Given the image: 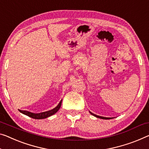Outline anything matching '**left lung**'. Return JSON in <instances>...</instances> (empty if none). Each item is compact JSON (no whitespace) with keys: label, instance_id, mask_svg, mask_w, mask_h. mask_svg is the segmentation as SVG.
<instances>
[{"label":"left lung","instance_id":"8db88e82","mask_svg":"<svg viewBox=\"0 0 149 149\" xmlns=\"http://www.w3.org/2000/svg\"><path fill=\"white\" fill-rule=\"evenodd\" d=\"M90 113L92 114V115H93V116H96V117H97V118H102V119H111V118H107V117H104V116H98V115H97V114H93V113H91V112H90Z\"/></svg>","mask_w":149,"mask_h":149}]
</instances>
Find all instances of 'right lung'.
Returning a JSON list of instances; mask_svg holds the SVG:
<instances>
[{
	"mask_svg": "<svg viewBox=\"0 0 149 149\" xmlns=\"http://www.w3.org/2000/svg\"><path fill=\"white\" fill-rule=\"evenodd\" d=\"M61 103H62V100H61V102H59L58 106L56 107L54 109L51 110V111L43 112V113H31V112H29L26 111H20V110H19V111L21 113L25 114V115L29 116L30 117L35 118V119H42V118H47L49 117V116L53 115L54 114H55L56 112L58 111L59 109L61 108Z\"/></svg>",
	"mask_w": 149,
	"mask_h": 149,
	"instance_id": "add662e5",
	"label": "right lung"
}]
</instances>
